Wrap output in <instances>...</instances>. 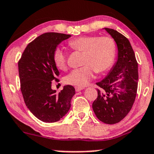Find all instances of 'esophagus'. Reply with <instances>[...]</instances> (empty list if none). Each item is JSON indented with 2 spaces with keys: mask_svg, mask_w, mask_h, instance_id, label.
I'll return each instance as SVG.
<instances>
[{
  "mask_svg": "<svg viewBox=\"0 0 154 154\" xmlns=\"http://www.w3.org/2000/svg\"><path fill=\"white\" fill-rule=\"evenodd\" d=\"M83 89H84V88H81V87H75V90L77 92L81 91V90H83Z\"/></svg>",
  "mask_w": 154,
  "mask_h": 154,
  "instance_id": "34e87169",
  "label": "esophagus"
}]
</instances>
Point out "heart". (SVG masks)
<instances>
[{
    "instance_id": "b5f03b06",
    "label": "heart",
    "mask_w": 154,
    "mask_h": 154,
    "mask_svg": "<svg viewBox=\"0 0 154 154\" xmlns=\"http://www.w3.org/2000/svg\"><path fill=\"white\" fill-rule=\"evenodd\" d=\"M70 49L82 51V64L84 65L72 70L64 77L66 84L84 87L94 77L95 72L102 73L113 64L116 54V44L110 36H82L68 42ZM52 59L55 66L61 70L66 68L67 54L61 47L54 50Z\"/></svg>"
}]
</instances>
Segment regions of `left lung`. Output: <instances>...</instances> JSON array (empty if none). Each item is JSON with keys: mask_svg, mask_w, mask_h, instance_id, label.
Here are the masks:
<instances>
[{"mask_svg": "<svg viewBox=\"0 0 154 154\" xmlns=\"http://www.w3.org/2000/svg\"><path fill=\"white\" fill-rule=\"evenodd\" d=\"M117 44L118 60L104 79L97 82L92 103L97 118L107 124L119 123L132 108L138 88V62L130 42L117 31L105 28Z\"/></svg>", "mask_w": 154, "mask_h": 154, "instance_id": "1", "label": "left lung"}]
</instances>
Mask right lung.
I'll return each instance as SVG.
<instances>
[{
	"label": "right lung",
	"instance_id": "right-lung-1",
	"mask_svg": "<svg viewBox=\"0 0 154 154\" xmlns=\"http://www.w3.org/2000/svg\"><path fill=\"white\" fill-rule=\"evenodd\" d=\"M70 36L54 32L40 35L28 44L18 63L25 104L34 116L46 123H54L65 116L75 94L72 85L64 86L59 93L51 89V82H58L59 75L53 62V51Z\"/></svg>",
	"mask_w": 154,
	"mask_h": 154
}]
</instances>
